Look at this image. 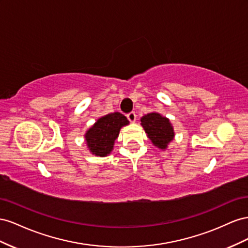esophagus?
Returning a JSON list of instances; mask_svg holds the SVG:
<instances>
[{
  "label": "esophagus",
  "mask_w": 248,
  "mask_h": 248,
  "mask_svg": "<svg viewBox=\"0 0 248 248\" xmlns=\"http://www.w3.org/2000/svg\"><path fill=\"white\" fill-rule=\"evenodd\" d=\"M126 117H128V119L130 120L131 123H135V120H136V114H135V112L129 113V114L126 115Z\"/></svg>",
  "instance_id": "34e87169"
}]
</instances>
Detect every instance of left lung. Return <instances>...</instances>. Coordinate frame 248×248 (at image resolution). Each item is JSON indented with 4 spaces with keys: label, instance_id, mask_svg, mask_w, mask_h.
Wrapping results in <instances>:
<instances>
[{
    "label": "left lung",
    "instance_id": "left-lung-1",
    "mask_svg": "<svg viewBox=\"0 0 248 248\" xmlns=\"http://www.w3.org/2000/svg\"><path fill=\"white\" fill-rule=\"evenodd\" d=\"M141 124L154 145L162 150H165L167 144L173 139L174 133L171 124L168 118L160 115L159 113H148L144 115L141 118Z\"/></svg>",
    "mask_w": 248,
    "mask_h": 248
}]
</instances>
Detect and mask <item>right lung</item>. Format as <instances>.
Returning <instances> with one entry per match:
<instances>
[{
  "mask_svg": "<svg viewBox=\"0 0 248 248\" xmlns=\"http://www.w3.org/2000/svg\"><path fill=\"white\" fill-rule=\"evenodd\" d=\"M126 124H129V120L119 112L110 113L98 119L85 135L90 152L100 157L110 154L120 128Z\"/></svg>",
  "mask_w": 248,
  "mask_h": 248,
  "instance_id": "right-lung-1",
  "label": "right lung"
}]
</instances>
